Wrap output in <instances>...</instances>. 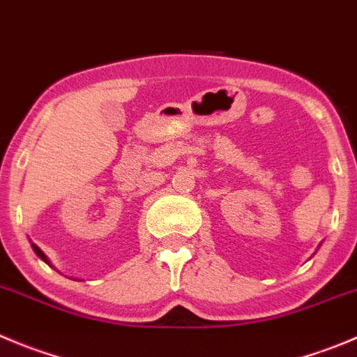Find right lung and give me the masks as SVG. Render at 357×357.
I'll list each match as a JSON object with an SVG mask.
<instances>
[{"mask_svg": "<svg viewBox=\"0 0 357 357\" xmlns=\"http://www.w3.org/2000/svg\"><path fill=\"white\" fill-rule=\"evenodd\" d=\"M31 247H33V250H35V254H36V256L40 257V259H42V261H45V263L49 264V266H52V263H50V259H49V257H47L45 254H43V250L40 249V247L36 245V243H33V242H31ZM52 268H54V266H52Z\"/></svg>", "mask_w": 357, "mask_h": 357, "instance_id": "obj_1", "label": "right lung"}]
</instances>
